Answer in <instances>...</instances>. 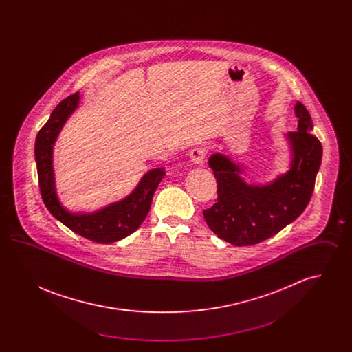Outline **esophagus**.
<instances>
[{
	"instance_id": "1",
	"label": "esophagus",
	"mask_w": 352,
	"mask_h": 352,
	"mask_svg": "<svg viewBox=\"0 0 352 352\" xmlns=\"http://www.w3.org/2000/svg\"><path fill=\"white\" fill-rule=\"evenodd\" d=\"M206 154H207V151L204 148H194L192 151H190V158H191V161L194 162V164H198V165H201L203 164V161H204V158H206Z\"/></svg>"
}]
</instances>
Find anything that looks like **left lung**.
Returning a JSON list of instances; mask_svg holds the SVG:
<instances>
[{"label":"left lung","instance_id":"1","mask_svg":"<svg viewBox=\"0 0 352 352\" xmlns=\"http://www.w3.org/2000/svg\"><path fill=\"white\" fill-rule=\"evenodd\" d=\"M296 132L285 135L292 161L289 170L265 184H247L244 168L228 155L215 153L208 165L218 182L217 203L203 211L210 230L237 247L258 244L294 221L309 204L322 162V145L311 134L313 121L305 105L294 107Z\"/></svg>","mask_w":352,"mask_h":352}]
</instances>
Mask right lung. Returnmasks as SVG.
I'll list each match as a JSON object with an SVG mask.
<instances>
[{
  "label": "right lung",
  "mask_w": 352,
  "mask_h": 352,
  "mask_svg": "<svg viewBox=\"0 0 352 352\" xmlns=\"http://www.w3.org/2000/svg\"><path fill=\"white\" fill-rule=\"evenodd\" d=\"M80 102L79 92L60 101L52 111L49 121L35 138V162L41 195L51 215L63 223L71 231L85 239L109 244L118 241L140 228L151 210L153 195L162 178L165 168H151L135 186L133 191L121 201L111 203L94 212H71L60 203L52 168L54 145L67 122L69 116L78 109Z\"/></svg>",
  "instance_id": "1"
}]
</instances>
